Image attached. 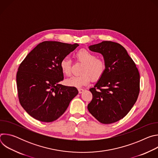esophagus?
<instances>
[{"instance_id":"34e87169","label":"esophagus","mask_w":158,"mask_h":158,"mask_svg":"<svg viewBox=\"0 0 158 158\" xmlns=\"http://www.w3.org/2000/svg\"><path fill=\"white\" fill-rule=\"evenodd\" d=\"M84 91V90L83 89H78V91H79V94H81L82 93H83Z\"/></svg>"}]
</instances>
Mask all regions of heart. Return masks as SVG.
<instances>
[{"label":"heart","instance_id":"b5f03b06","mask_svg":"<svg viewBox=\"0 0 158 158\" xmlns=\"http://www.w3.org/2000/svg\"><path fill=\"white\" fill-rule=\"evenodd\" d=\"M76 56L78 61L84 63L80 76H74L65 81L67 86L80 88L87 85L91 79L94 81L99 80L105 73L107 68L106 60L98 57L96 54L87 49L78 51ZM60 67L62 73L70 76L72 73V61L68 57H64L60 62Z\"/></svg>","mask_w":158,"mask_h":158}]
</instances>
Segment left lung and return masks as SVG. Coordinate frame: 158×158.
Here are the masks:
<instances>
[{
    "label": "left lung",
    "instance_id": "left-lung-1",
    "mask_svg": "<svg viewBox=\"0 0 158 158\" xmlns=\"http://www.w3.org/2000/svg\"><path fill=\"white\" fill-rule=\"evenodd\" d=\"M101 53L107 68L94 87L87 109L98 121L111 124L125 117L136 102L140 91V76L133 60L121 44L102 41L90 46Z\"/></svg>",
    "mask_w": 158,
    "mask_h": 158
}]
</instances>
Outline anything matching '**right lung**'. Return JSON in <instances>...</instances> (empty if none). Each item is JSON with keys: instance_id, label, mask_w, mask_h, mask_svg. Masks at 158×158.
<instances>
[{"instance_id": "1", "label": "right lung", "mask_w": 158, "mask_h": 158, "mask_svg": "<svg viewBox=\"0 0 158 158\" xmlns=\"http://www.w3.org/2000/svg\"><path fill=\"white\" fill-rule=\"evenodd\" d=\"M78 44L44 41L22 61L16 76L20 105L34 119L50 123L60 117L78 94L74 87L59 84L64 79L60 62Z\"/></svg>"}]
</instances>
